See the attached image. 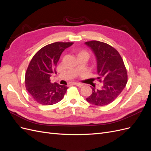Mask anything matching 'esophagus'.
<instances>
[{
    "mask_svg": "<svg viewBox=\"0 0 151 151\" xmlns=\"http://www.w3.org/2000/svg\"><path fill=\"white\" fill-rule=\"evenodd\" d=\"M74 84V85H76V86H78V87H82V86H83V84L79 83H75Z\"/></svg>",
    "mask_w": 151,
    "mask_h": 151,
    "instance_id": "1",
    "label": "esophagus"
}]
</instances>
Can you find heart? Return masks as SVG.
Here are the masks:
<instances>
[{"instance_id": "obj_1", "label": "heart", "mask_w": 151, "mask_h": 151, "mask_svg": "<svg viewBox=\"0 0 151 151\" xmlns=\"http://www.w3.org/2000/svg\"><path fill=\"white\" fill-rule=\"evenodd\" d=\"M83 53H85V54H88V55H89V54H88V52H87V51H86V50H83V51H81V52H80V53H79V54H83Z\"/></svg>"}]
</instances>
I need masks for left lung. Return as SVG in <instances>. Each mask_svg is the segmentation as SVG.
Wrapping results in <instances>:
<instances>
[{"instance_id": "1", "label": "left lung", "mask_w": 151, "mask_h": 151, "mask_svg": "<svg viewBox=\"0 0 151 151\" xmlns=\"http://www.w3.org/2000/svg\"><path fill=\"white\" fill-rule=\"evenodd\" d=\"M85 44L96 57L98 79L103 82L101 89L92 88L93 93L86 100L91 104L104 106L112 103L125 88L128 79L126 67L120 53L109 45L95 40Z\"/></svg>"}]
</instances>
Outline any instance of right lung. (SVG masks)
I'll return each mask as SVG.
<instances>
[{"label": "right lung", "instance_id": "right-lung-1", "mask_svg": "<svg viewBox=\"0 0 151 151\" xmlns=\"http://www.w3.org/2000/svg\"><path fill=\"white\" fill-rule=\"evenodd\" d=\"M73 42H55L46 45L35 53L25 74L26 90L35 101L42 105H52L60 101L68 88L50 83L62 53Z\"/></svg>", "mask_w": 151, "mask_h": 151}]
</instances>
